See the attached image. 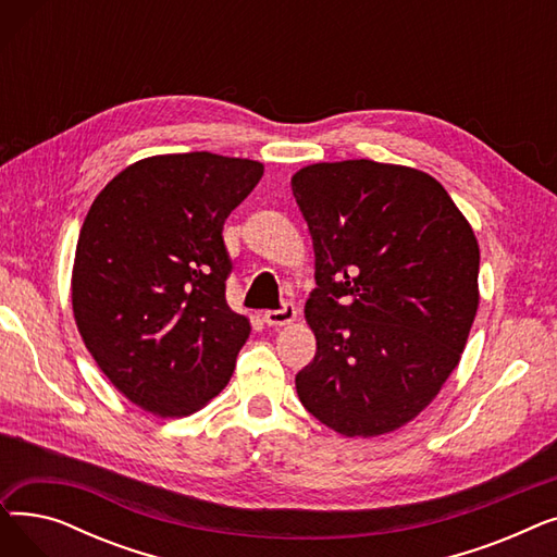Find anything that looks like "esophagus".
<instances>
[{"mask_svg":"<svg viewBox=\"0 0 557 557\" xmlns=\"http://www.w3.org/2000/svg\"><path fill=\"white\" fill-rule=\"evenodd\" d=\"M298 311L294 307V302H284L280 309H271L263 313V323H267L269 327H284V325H290L296 320Z\"/></svg>","mask_w":557,"mask_h":557,"instance_id":"34e87169","label":"esophagus"}]
</instances>
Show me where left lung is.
I'll return each mask as SVG.
<instances>
[{
  "label": "left lung",
  "instance_id": "left-lung-1",
  "mask_svg": "<svg viewBox=\"0 0 557 557\" xmlns=\"http://www.w3.org/2000/svg\"><path fill=\"white\" fill-rule=\"evenodd\" d=\"M309 225L315 357L298 397L325 426L372 437L411 422L460 361L479 309V244L429 173L372 160L290 178Z\"/></svg>",
  "mask_w": 557,
  "mask_h": 557
}]
</instances>
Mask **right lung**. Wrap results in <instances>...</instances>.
<instances>
[{
  "instance_id": "right-lung-1",
  "label": "right lung",
  "mask_w": 557,
  "mask_h": 557,
  "mask_svg": "<svg viewBox=\"0 0 557 557\" xmlns=\"http://www.w3.org/2000/svg\"><path fill=\"white\" fill-rule=\"evenodd\" d=\"M261 175V162L208 151L146 158L114 175L83 221L76 327L144 411L191 416L230 382L250 323L225 300L223 223Z\"/></svg>"
}]
</instances>
